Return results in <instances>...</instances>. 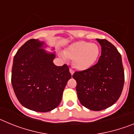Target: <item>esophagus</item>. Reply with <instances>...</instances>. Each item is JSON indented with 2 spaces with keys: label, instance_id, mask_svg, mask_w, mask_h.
<instances>
[{
  "label": "esophagus",
  "instance_id": "esophagus-1",
  "mask_svg": "<svg viewBox=\"0 0 134 134\" xmlns=\"http://www.w3.org/2000/svg\"><path fill=\"white\" fill-rule=\"evenodd\" d=\"M70 72L71 75H73V74H74V70L72 69V68H70Z\"/></svg>",
  "mask_w": 134,
  "mask_h": 134
}]
</instances>
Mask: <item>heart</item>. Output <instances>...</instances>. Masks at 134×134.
Masks as SVG:
<instances>
[{
  "instance_id": "heart-1",
  "label": "heart",
  "mask_w": 134,
  "mask_h": 134,
  "mask_svg": "<svg viewBox=\"0 0 134 134\" xmlns=\"http://www.w3.org/2000/svg\"><path fill=\"white\" fill-rule=\"evenodd\" d=\"M100 54V48L95 43L79 41L72 43L62 58L72 60V64L79 70H85L94 64Z\"/></svg>"
}]
</instances>
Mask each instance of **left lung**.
Instances as JSON below:
<instances>
[{"mask_svg":"<svg viewBox=\"0 0 134 134\" xmlns=\"http://www.w3.org/2000/svg\"><path fill=\"white\" fill-rule=\"evenodd\" d=\"M101 55L95 65L73 74L80 103L93 111L111 107L119 99L124 85L121 55L107 40L97 39Z\"/></svg>","mask_w":134,"mask_h":134,"instance_id":"8db88e82","label":"left lung"}]
</instances>
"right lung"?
I'll list each match as a JSON object with an SVG mask.
<instances>
[{"mask_svg":"<svg viewBox=\"0 0 134 134\" xmlns=\"http://www.w3.org/2000/svg\"><path fill=\"white\" fill-rule=\"evenodd\" d=\"M44 42L28 40L14 56L11 83L23 107L37 112H48L56 108L63 91L71 79L66 64L53 63L55 55L47 52Z\"/></svg>","mask_w":134,"mask_h":134,"instance_id":"add662e5","label":"right lung"}]
</instances>
